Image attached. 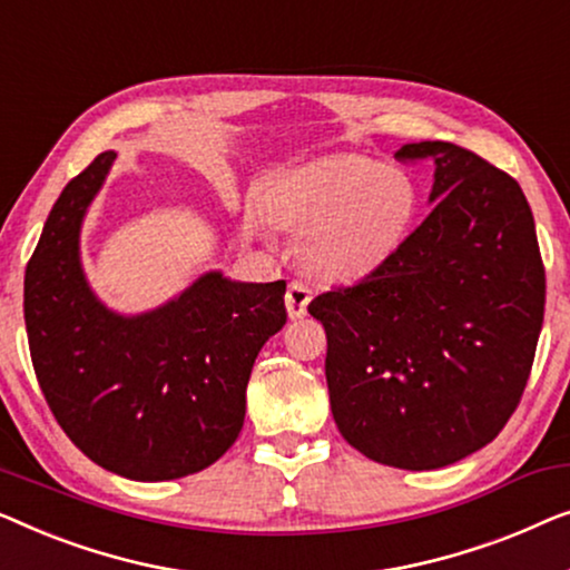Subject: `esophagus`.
<instances>
[{"label": "esophagus", "mask_w": 570, "mask_h": 570, "mask_svg": "<svg viewBox=\"0 0 570 570\" xmlns=\"http://www.w3.org/2000/svg\"><path fill=\"white\" fill-rule=\"evenodd\" d=\"M312 302V288L304 282H292L286 288V312L292 320L307 315V304Z\"/></svg>", "instance_id": "obj_1"}]
</instances>
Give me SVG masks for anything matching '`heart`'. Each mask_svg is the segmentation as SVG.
<instances>
[{
    "mask_svg": "<svg viewBox=\"0 0 570 570\" xmlns=\"http://www.w3.org/2000/svg\"><path fill=\"white\" fill-rule=\"evenodd\" d=\"M419 206L407 173L362 155H331L276 180L268 214L304 235V261L317 276L351 282L380 268L403 243Z\"/></svg>",
    "mask_w": 570,
    "mask_h": 570,
    "instance_id": "1",
    "label": "heart"
}]
</instances>
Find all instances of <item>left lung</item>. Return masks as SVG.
I'll return each instance as SVG.
<instances>
[{
    "instance_id": "obj_1",
    "label": "left lung",
    "mask_w": 570,
    "mask_h": 570,
    "mask_svg": "<svg viewBox=\"0 0 570 570\" xmlns=\"http://www.w3.org/2000/svg\"><path fill=\"white\" fill-rule=\"evenodd\" d=\"M431 214L356 286L309 302L327 335L335 426L374 462L436 470L499 436L529 380L544 315L532 208L511 175L449 141Z\"/></svg>"
}]
</instances>
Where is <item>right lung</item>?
I'll use <instances>...</instances> for the list:
<instances>
[{"label":"right lung","instance_id":"right-lung-1","mask_svg":"<svg viewBox=\"0 0 570 570\" xmlns=\"http://www.w3.org/2000/svg\"><path fill=\"white\" fill-rule=\"evenodd\" d=\"M116 151L67 183L26 268L30 358L71 442L116 475L175 480L214 464L245 421V390L286 323V282L208 271L141 315L106 307L87 284L79 232Z\"/></svg>","mask_w":570,"mask_h":570}]
</instances>
